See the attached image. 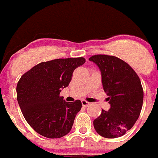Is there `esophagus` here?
<instances>
[{"instance_id": "34e87169", "label": "esophagus", "mask_w": 158, "mask_h": 158, "mask_svg": "<svg viewBox=\"0 0 158 158\" xmlns=\"http://www.w3.org/2000/svg\"><path fill=\"white\" fill-rule=\"evenodd\" d=\"M82 104L83 106H88L89 105H90V102H87L86 100H85V99H83V100H82Z\"/></svg>"}]
</instances>
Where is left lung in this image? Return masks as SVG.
I'll return each mask as SVG.
<instances>
[{
    "label": "left lung",
    "mask_w": 158,
    "mask_h": 158,
    "mask_svg": "<svg viewBox=\"0 0 158 158\" xmlns=\"http://www.w3.org/2000/svg\"><path fill=\"white\" fill-rule=\"evenodd\" d=\"M89 60L99 66L103 90L110 104L109 111L102 110L93 120L96 132L106 138L124 135L140 114L143 90L136 72L122 59L108 55H95Z\"/></svg>",
    "instance_id": "left-lung-1"
}]
</instances>
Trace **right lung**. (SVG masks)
<instances>
[{"instance_id": "obj_1", "label": "right lung", "mask_w": 158, "mask_h": 158, "mask_svg": "<svg viewBox=\"0 0 158 158\" xmlns=\"http://www.w3.org/2000/svg\"><path fill=\"white\" fill-rule=\"evenodd\" d=\"M85 62L83 57L43 62L21 76L17 84V99L24 119L38 134L59 138L69 133L82 108L79 99L68 102L60 96L73 73Z\"/></svg>"}]
</instances>
